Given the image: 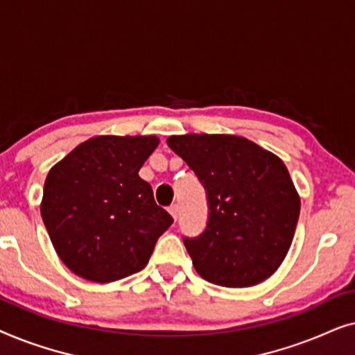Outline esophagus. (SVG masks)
Masks as SVG:
<instances>
[{
  "mask_svg": "<svg viewBox=\"0 0 355 355\" xmlns=\"http://www.w3.org/2000/svg\"><path fill=\"white\" fill-rule=\"evenodd\" d=\"M168 211H169V215H171L174 220H178V215H179V205H176V203H174V205H171L168 208Z\"/></svg>",
  "mask_w": 355,
  "mask_h": 355,
  "instance_id": "esophagus-1",
  "label": "esophagus"
}]
</instances>
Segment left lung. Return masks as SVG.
<instances>
[{"mask_svg": "<svg viewBox=\"0 0 355 355\" xmlns=\"http://www.w3.org/2000/svg\"><path fill=\"white\" fill-rule=\"evenodd\" d=\"M166 142L207 191L205 231L184 237L197 273L226 288L270 278L288 254L300 211L286 164L237 135H171Z\"/></svg>", "mask_w": 355, "mask_h": 355, "instance_id": "8db88e82", "label": "left lung"}]
</instances>
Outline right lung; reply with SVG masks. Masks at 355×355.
<instances>
[{
	"instance_id": "obj_1",
	"label": "right lung",
	"mask_w": 355,
	"mask_h": 355,
	"mask_svg": "<svg viewBox=\"0 0 355 355\" xmlns=\"http://www.w3.org/2000/svg\"><path fill=\"white\" fill-rule=\"evenodd\" d=\"M159 140L155 135H98L48 173L42 218L56 254L72 273L111 283L148 263L173 218L139 176Z\"/></svg>"
}]
</instances>
